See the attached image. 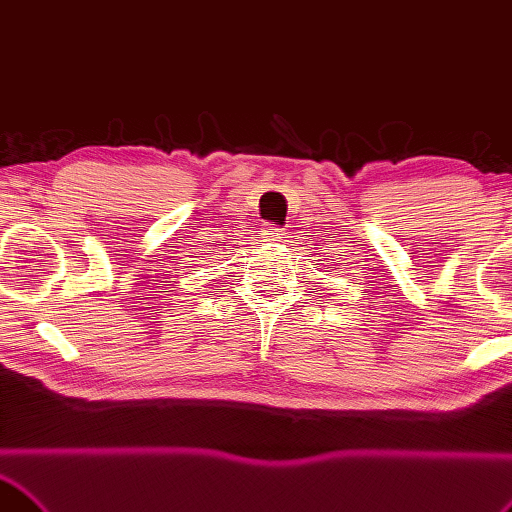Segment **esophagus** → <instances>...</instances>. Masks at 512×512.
Masks as SVG:
<instances>
[{"label": "esophagus", "mask_w": 512, "mask_h": 512, "mask_svg": "<svg viewBox=\"0 0 512 512\" xmlns=\"http://www.w3.org/2000/svg\"><path fill=\"white\" fill-rule=\"evenodd\" d=\"M280 232H283V229H280V227L268 225L266 229H263V238H266V240H276V238L283 236V234H280Z\"/></svg>", "instance_id": "obj_1"}]
</instances>
